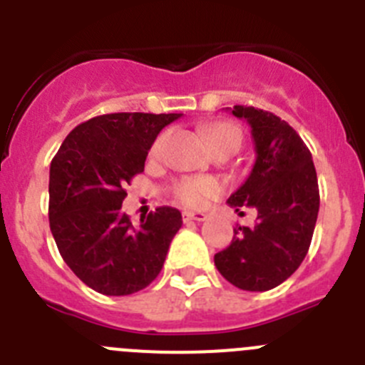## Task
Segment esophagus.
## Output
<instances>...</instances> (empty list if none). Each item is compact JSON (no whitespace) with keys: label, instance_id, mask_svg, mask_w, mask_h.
<instances>
[{"label":"esophagus","instance_id":"34e87169","mask_svg":"<svg viewBox=\"0 0 365 365\" xmlns=\"http://www.w3.org/2000/svg\"><path fill=\"white\" fill-rule=\"evenodd\" d=\"M182 219H185V221L202 222L206 221V214H202V212H185V214H182Z\"/></svg>","mask_w":365,"mask_h":365}]
</instances>
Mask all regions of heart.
<instances>
[{
  "label": "heart",
  "mask_w": 365,
  "mask_h": 365,
  "mask_svg": "<svg viewBox=\"0 0 365 365\" xmlns=\"http://www.w3.org/2000/svg\"><path fill=\"white\" fill-rule=\"evenodd\" d=\"M205 133L212 146L222 143V140H230V138L241 143V130L235 124H230V122H215V124L206 125ZM164 143H166V135L157 137V140L150 148L151 157H159L163 153ZM172 192L173 197L180 205L199 208V206L206 205V201H210L215 195H219L221 185L215 179H206V177H185V179L177 180Z\"/></svg>",
  "instance_id": "1"
}]
</instances>
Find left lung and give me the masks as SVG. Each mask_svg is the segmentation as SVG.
<instances>
[{
    "label": "left lung",
    "mask_w": 365,
    "mask_h": 365,
    "mask_svg": "<svg viewBox=\"0 0 365 365\" xmlns=\"http://www.w3.org/2000/svg\"><path fill=\"white\" fill-rule=\"evenodd\" d=\"M232 115L250 124L257 157L228 205L235 212L252 206L257 219L254 227H235L214 261L232 285L263 292L291 278L307 256L320 190L311 151L285 120L252 106H234Z\"/></svg>",
    "instance_id": "8db88e82"
}]
</instances>
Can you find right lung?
<instances>
[{"mask_svg":"<svg viewBox=\"0 0 365 365\" xmlns=\"http://www.w3.org/2000/svg\"><path fill=\"white\" fill-rule=\"evenodd\" d=\"M180 113H109L76 125L51 163L49 225L56 247L87 287L106 296L143 291L166 259L180 212L160 206L133 227L122 212L125 186Z\"/></svg>","mask_w":365,"mask_h":365,"instance_id":"obj_1","label":"right lung"}]
</instances>
